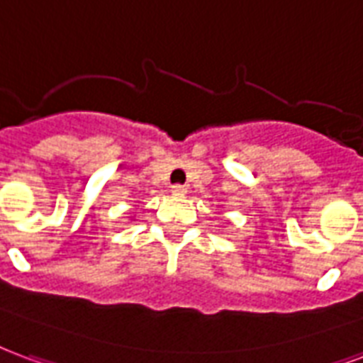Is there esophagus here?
Masks as SVG:
<instances>
[{
    "label": "esophagus",
    "mask_w": 363,
    "mask_h": 363,
    "mask_svg": "<svg viewBox=\"0 0 363 363\" xmlns=\"http://www.w3.org/2000/svg\"><path fill=\"white\" fill-rule=\"evenodd\" d=\"M171 192H173V196H184L186 194V186H182V184H173V186H171Z\"/></svg>",
    "instance_id": "1"
}]
</instances>
